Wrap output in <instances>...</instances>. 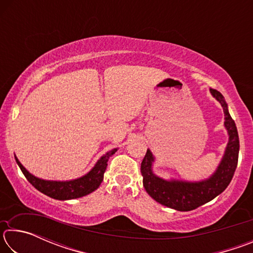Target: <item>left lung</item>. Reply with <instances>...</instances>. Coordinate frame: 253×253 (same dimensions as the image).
<instances>
[{"instance_id": "8db88e82", "label": "left lung", "mask_w": 253, "mask_h": 253, "mask_svg": "<svg viewBox=\"0 0 253 253\" xmlns=\"http://www.w3.org/2000/svg\"><path fill=\"white\" fill-rule=\"evenodd\" d=\"M210 92L223 108L224 127L229 135L223 156L211 176L202 181L165 179L157 176L153 172L155 156L153 155L151 149H147L140 165L143 184L147 193L156 202L177 211H191L216 198L228 187L238 165L240 144L237 126L230 116L228 104L222 93L212 88H210Z\"/></svg>"}]
</instances>
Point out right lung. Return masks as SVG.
Masks as SVG:
<instances>
[{"label":"right lung","instance_id":"1","mask_svg":"<svg viewBox=\"0 0 253 253\" xmlns=\"http://www.w3.org/2000/svg\"><path fill=\"white\" fill-rule=\"evenodd\" d=\"M117 152V148L111 149V151L104 154L99 160L97 161L95 166L89 170L87 174L83 175L81 177L69 179V181H51V179H43L34 176L29 170L21 164L18 157L15 161L18 163L19 168L22 170L24 176L32 185L40 191L41 193L50 196L55 200H72L79 199L84 195L90 194L91 192L97 190L104 179V173L107 169V162L109 157L113 156Z\"/></svg>","mask_w":253,"mask_h":253}]
</instances>
